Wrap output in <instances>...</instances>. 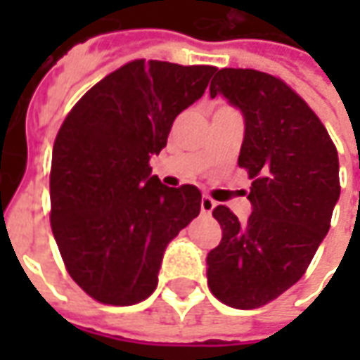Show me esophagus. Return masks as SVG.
Wrapping results in <instances>:
<instances>
[{
  "mask_svg": "<svg viewBox=\"0 0 360 360\" xmlns=\"http://www.w3.org/2000/svg\"><path fill=\"white\" fill-rule=\"evenodd\" d=\"M214 208H216V202L212 200L210 196H202V200H200V210H202V214H212Z\"/></svg>",
  "mask_w": 360,
  "mask_h": 360,
  "instance_id": "34e87169",
  "label": "esophagus"
}]
</instances>
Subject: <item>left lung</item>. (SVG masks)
<instances>
[{"instance_id": "8db88e82", "label": "left lung", "mask_w": 360, "mask_h": 360, "mask_svg": "<svg viewBox=\"0 0 360 360\" xmlns=\"http://www.w3.org/2000/svg\"><path fill=\"white\" fill-rule=\"evenodd\" d=\"M243 113L239 165L252 179V212L212 216L221 241L206 257L208 287L233 309H258L295 285L330 229L340 160L326 127L285 82L255 69H219L210 96Z\"/></svg>"}]
</instances>
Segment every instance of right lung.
I'll use <instances>...</instances> for the list:
<instances>
[{
    "mask_svg": "<svg viewBox=\"0 0 360 360\" xmlns=\"http://www.w3.org/2000/svg\"><path fill=\"white\" fill-rule=\"evenodd\" d=\"M216 67L136 59L94 84L59 129L51 154V231L71 278L105 304L154 293L167 245L200 214L195 185L167 187L150 158Z\"/></svg>",
    "mask_w": 360,
    "mask_h": 360,
    "instance_id": "add662e5",
    "label": "right lung"
}]
</instances>
